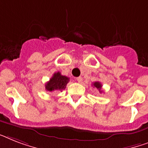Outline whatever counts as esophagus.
<instances>
[{"mask_svg":"<svg viewBox=\"0 0 148 148\" xmlns=\"http://www.w3.org/2000/svg\"><path fill=\"white\" fill-rule=\"evenodd\" d=\"M77 80L79 83H82L83 78L81 77H77Z\"/></svg>","mask_w":148,"mask_h":148,"instance_id":"34e87169","label":"esophagus"}]
</instances>
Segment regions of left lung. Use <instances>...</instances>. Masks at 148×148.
I'll return each instance as SVG.
<instances>
[{"label": "left lung", "mask_w": 148, "mask_h": 148, "mask_svg": "<svg viewBox=\"0 0 148 148\" xmlns=\"http://www.w3.org/2000/svg\"><path fill=\"white\" fill-rule=\"evenodd\" d=\"M93 87H96V88L98 89L100 93H102V92H103V91L101 90L102 84H100V82H98V81H97V82H94L93 84Z\"/></svg>", "instance_id": "1"}]
</instances>
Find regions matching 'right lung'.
<instances>
[{"instance_id": "add662e5", "label": "right lung", "mask_w": 148, "mask_h": 148, "mask_svg": "<svg viewBox=\"0 0 148 148\" xmlns=\"http://www.w3.org/2000/svg\"><path fill=\"white\" fill-rule=\"evenodd\" d=\"M69 77L63 76L60 72H56L45 84V90L49 92L52 91H62L64 90L67 84L69 82Z\"/></svg>"}]
</instances>
